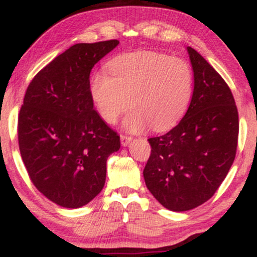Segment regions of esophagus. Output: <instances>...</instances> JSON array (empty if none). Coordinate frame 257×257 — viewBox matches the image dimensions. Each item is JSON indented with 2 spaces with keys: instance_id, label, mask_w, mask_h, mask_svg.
Here are the masks:
<instances>
[{
  "instance_id": "esophagus-1",
  "label": "esophagus",
  "mask_w": 257,
  "mask_h": 257,
  "mask_svg": "<svg viewBox=\"0 0 257 257\" xmlns=\"http://www.w3.org/2000/svg\"><path fill=\"white\" fill-rule=\"evenodd\" d=\"M120 140H121V145H122L123 147H126V146H128L130 142H131V141H132V137L125 136V135H121Z\"/></svg>"
}]
</instances>
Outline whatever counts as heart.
<instances>
[{
	"label": "heart",
	"instance_id": "obj_1",
	"mask_svg": "<svg viewBox=\"0 0 257 257\" xmlns=\"http://www.w3.org/2000/svg\"><path fill=\"white\" fill-rule=\"evenodd\" d=\"M107 74L96 72L90 79V95L99 115L115 123L130 107L123 121L128 132L151 126L163 131L175 125L189 107L194 73L185 60L161 52L122 55L107 63Z\"/></svg>",
	"mask_w": 257,
	"mask_h": 257
}]
</instances>
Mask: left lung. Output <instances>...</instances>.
<instances>
[{
	"instance_id": "left-lung-1",
	"label": "left lung",
	"mask_w": 257,
	"mask_h": 257,
	"mask_svg": "<svg viewBox=\"0 0 257 257\" xmlns=\"http://www.w3.org/2000/svg\"><path fill=\"white\" fill-rule=\"evenodd\" d=\"M194 93L183 120L168 134L150 139L143 170L146 186L165 208L184 212L208 201L233 164L239 116L224 79L187 46Z\"/></svg>"
}]
</instances>
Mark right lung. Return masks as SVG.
<instances>
[{"label": "right lung", "mask_w": 257, "mask_h": 257, "mask_svg": "<svg viewBox=\"0 0 257 257\" xmlns=\"http://www.w3.org/2000/svg\"><path fill=\"white\" fill-rule=\"evenodd\" d=\"M117 40L76 44L33 78L18 116V142L32 183L65 208H79L103 190L106 159L120 136L94 110L89 74Z\"/></svg>", "instance_id": "right-lung-1"}]
</instances>
